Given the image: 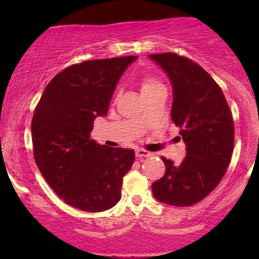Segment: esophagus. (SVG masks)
Listing matches in <instances>:
<instances>
[{
    "label": "esophagus",
    "mask_w": 259,
    "mask_h": 259,
    "mask_svg": "<svg viewBox=\"0 0 259 259\" xmlns=\"http://www.w3.org/2000/svg\"><path fill=\"white\" fill-rule=\"evenodd\" d=\"M136 155L138 158H147V157H151L152 153H151V152L145 151V150H137Z\"/></svg>",
    "instance_id": "34e87169"
}]
</instances>
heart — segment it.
Masks as SVG:
<instances>
[{"instance_id": "heart-1", "label": "heart", "mask_w": 259, "mask_h": 259, "mask_svg": "<svg viewBox=\"0 0 259 259\" xmlns=\"http://www.w3.org/2000/svg\"><path fill=\"white\" fill-rule=\"evenodd\" d=\"M162 87V84L159 82V81L153 76H146L141 80L140 82V90L141 94L148 93V92L157 90V88Z\"/></svg>"}]
</instances>
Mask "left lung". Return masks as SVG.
<instances>
[{
	"mask_svg": "<svg viewBox=\"0 0 259 259\" xmlns=\"http://www.w3.org/2000/svg\"><path fill=\"white\" fill-rule=\"evenodd\" d=\"M148 56L171 81V118L186 145L179 165L161 157L166 171L152 184V192L160 203L191 206L217 187L231 161L232 114L222 88L198 63L175 53Z\"/></svg>",
	"mask_w": 259,
	"mask_h": 259,
	"instance_id": "1",
	"label": "left lung"
}]
</instances>
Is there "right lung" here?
Instances as JSON below:
<instances>
[{
    "instance_id": "add662e5",
    "label": "right lung",
    "mask_w": 259,
    "mask_h": 259,
    "mask_svg": "<svg viewBox=\"0 0 259 259\" xmlns=\"http://www.w3.org/2000/svg\"><path fill=\"white\" fill-rule=\"evenodd\" d=\"M137 56L90 60L67 67L45 88L31 120L34 159L46 182L68 205L101 212L121 198L122 178L134 162L132 148L91 139L116 84Z\"/></svg>"
}]
</instances>
